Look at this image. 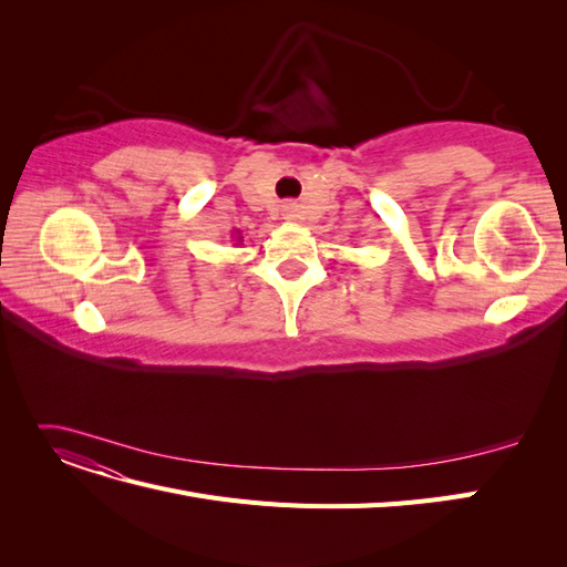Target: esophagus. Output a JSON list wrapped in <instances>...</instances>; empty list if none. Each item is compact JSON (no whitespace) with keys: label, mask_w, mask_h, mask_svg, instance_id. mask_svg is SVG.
Listing matches in <instances>:
<instances>
[{"label":"esophagus","mask_w":567,"mask_h":567,"mask_svg":"<svg viewBox=\"0 0 567 567\" xmlns=\"http://www.w3.org/2000/svg\"><path fill=\"white\" fill-rule=\"evenodd\" d=\"M284 213H286V217H296V213H298L296 203H286V205H284Z\"/></svg>","instance_id":"esophagus-1"}]
</instances>
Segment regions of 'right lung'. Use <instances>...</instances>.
Masks as SVG:
<instances>
[{
    "mask_svg": "<svg viewBox=\"0 0 567 567\" xmlns=\"http://www.w3.org/2000/svg\"><path fill=\"white\" fill-rule=\"evenodd\" d=\"M231 236H234V241H236V246H241V241H244V236H241V231H238V229H236V231H234Z\"/></svg>",
    "mask_w": 567,
    "mask_h": 567,
    "instance_id": "add662e5",
    "label": "right lung"
}]
</instances>
